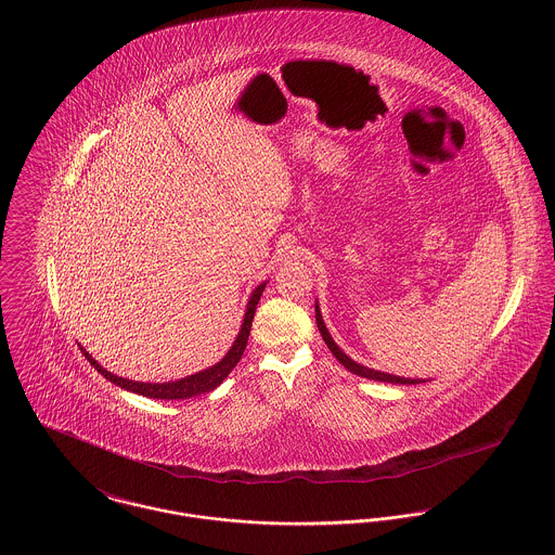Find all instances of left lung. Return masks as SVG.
<instances>
[{"label": "left lung", "mask_w": 555, "mask_h": 555, "mask_svg": "<svg viewBox=\"0 0 555 555\" xmlns=\"http://www.w3.org/2000/svg\"><path fill=\"white\" fill-rule=\"evenodd\" d=\"M315 321H318V327H320L321 336H323V343L327 345V349L332 350V354L349 370L350 374H357L361 378L376 379V382H392V384H420V382H426V379H411L401 378V376H392V374H384V372H376V370H370L365 365H359L354 363L350 357H347L343 350L338 349V345L332 340L325 323L321 320L320 305H315Z\"/></svg>", "instance_id": "obj_1"}]
</instances>
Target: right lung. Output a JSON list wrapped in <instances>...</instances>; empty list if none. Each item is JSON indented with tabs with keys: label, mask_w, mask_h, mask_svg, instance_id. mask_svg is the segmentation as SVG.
<instances>
[{
	"label": "right lung",
	"mask_w": 555,
	"mask_h": 555,
	"mask_svg": "<svg viewBox=\"0 0 555 555\" xmlns=\"http://www.w3.org/2000/svg\"><path fill=\"white\" fill-rule=\"evenodd\" d=\"M264 284L257 286L253 294H250V300L246 305V315L242 321V327H240V334L235 338L232 349L228 350V354L212 367H208L205 372H198L194 376H188V378L176 379V382H163V384H150V382H133V379L118 378L113 376L111 372H106L88 350L81 349V352L86 354L89 363L104 376L106 379H111L113 384H117L125 390H131V392H138L142 397L147 399H165V401H173V399H190V397H196V395H203V392H210L215 390L223 379L228 378V374L234 370L237 365V361L242 359L244 349H246V343H248V336H250V327H253V318H255V311H257V305L261 300V294H263Z\"/></svg>",
	"instance_id": "obj_1"
}]
</instances>
